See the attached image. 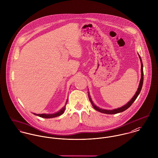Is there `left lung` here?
<instances>
[{"mask_svg": "<svg viewBox=\"0 0 158 158\" xmlns=\"http://www.w3.org/2000/svg\"><path fill=\"white\" fill-rule=\"evenodd\" d=\"M139 58H140V62H141V78H140V84H139V88L135 93V95L133 96V98L126 104V105L123 106V107H121L120 108H118V109H114V110H104V109H100L99 107H98L97 106H96L95 104H94L93 101H92L91 99V98L89 95V99L94 107V108L95 109V110H96L97 111L99 112H101V113H103V114H118V113H120V112H122L125 110H126L127 109H128L132 104V103L134 102V101L136 99V98H137V96L139 95V94L140 93V91H141V89H142V85H143V64H142V60H141V58L140 57V56H139Z\"/></svg>", "mask_w": 158, "mask_h": 158, "instance_id": "8db88e82", "label": "left lung"}]
</instances>
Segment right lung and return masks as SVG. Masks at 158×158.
Segmentation results:
<instances>
[{"instance_id":"1","label":"right lung","mask_w":158,"mask_h":158,"mask_svg":"<svg viewBox=\"0 0 158 158\" xmlns=\"http://www.w3.org/2000/svg\"><path fill=\"white\" fill-rule=\"evenodd\" d=\"M67 102V101H66ZM66 106V104H65ZM65 106L63 107V108L58 112L56 113V114H35V115H37V116H39L40 117H42V118H54V117H57L58 116H60L62 114H63L64 111V109H65Z\"/></svg>"}]
</instances>
